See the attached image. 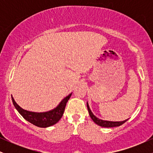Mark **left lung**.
Wrapping results in <instances>:
<instances>
[{
    "label": "left lung",
    "instance_id": "left-lung-1",
    "mask_svg": "<svg viewBox=\"0 0 153 153\" xmlns=\"http://www.w3.org/2000/svg\"><path fill=\"white\" fill-rule=\"evenodd\" d=\"M87 108H88V110L89 115H90L91 118L92 119V120L94 121V122L96 123V124L101 126V127H119V126L122 125V124H124V123H125L128 120V119H126V120L122 121V122H109V121L101 120V119H98L97 117H95V116L93 114V113L91 112L90 108H89V106H88V103H87Z\"/></svg>",
    "mask_w": 153,
    "mask_h": 153
}]
</instances>
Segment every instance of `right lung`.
<instances>
[{
    "label": "right lung",
    "mask_w": 153,
    "mask_h": 153,
    "mask_svg": "<svg viewBox=\"0 0 153 153\" xmlns=\"http://www.w3.org/2000/svg\"><path fill=\"white\" fill-rule=\"evenodd\" d=\"M71 95L72 94L68 95L67 97L65 98L54 109L47 112H42V113L29 111L23 109L16 103L13 98H11L15 108L26 121L31 123L36 127L45 128L54 125L62 118L65 108L66 103L71 98Z\"/></svg>",
    "instance_id": "right-lung-1"
}]
</instances>
